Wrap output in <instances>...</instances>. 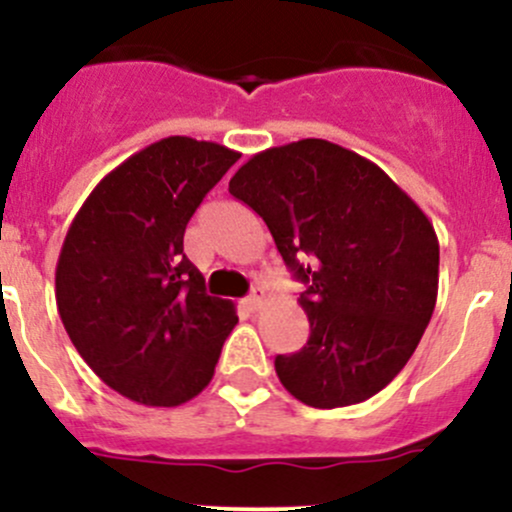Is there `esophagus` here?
<instances>
[{"label":"esophagus","instance_id":"34e87169","mask_svg":"<svg viewBox=\"0 0 512 512\" xmlns=\"http://www.w3.org/2000/svg\"><path fill=\"white\" fill-rule=\"evenodd\" d=\"M262 303H265V291L257 289L255 286V289H252V294L245 299V306L250 308V311H260Z\"/></svg>","mask_w":512,"mask_h":512}]
</instances>
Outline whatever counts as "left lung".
<instances>
[{
  "label": "left lung",
  "mask_w": 512,
  "mask_h": 512,
  "mask_svg": "<svg viewBox=\"0 0 512 512\" xmlns=\"http://www.w3.org/2000/svg\"><path fill=\"white\" fill-rule=\"evenodd\" d=\"M228 192L262 216L308 284V342L274 359L284 389L342 408L391 384L437 301L440 243L420 206L367 157L320 138L252 155Z\"/></svg>",
  "instance_id": "8db88e82"
}]
</instances>
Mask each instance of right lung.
Listing matches in <instances>:
<instances>
[{
    "label": "right lung",
    "mask_w": 512,
    "mask_h": 512,
    "mask_svg": "<svg viewBox=\"0 0 512 512\" xmlns=\"http://www.w3.org/2000/svg\"><path fill=\"white\" fill-rule=\"evenodd\" d=\"M238 157L209 140H157L101 179L65 235L55 301L67 335L106 386L143 406L204 391L238 323L184 255L189 218Z\"/></svg>",
    "instance_id": "right-lung-1"
}]
</instances>
